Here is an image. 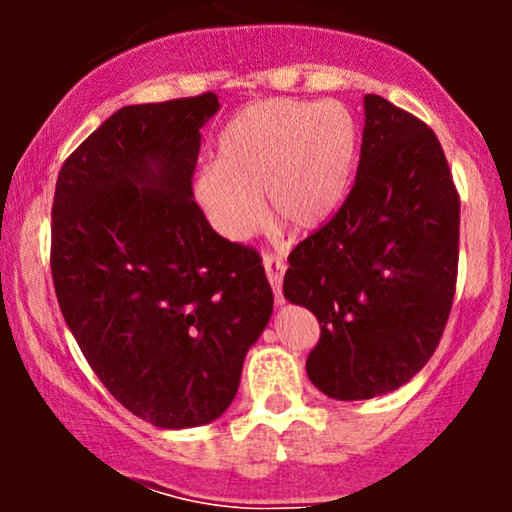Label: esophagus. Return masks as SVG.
Returning a JSON list of instances; mask_svg holds the SVG:
<instances>
[{
    "mask_svg": "<svg viewBox=\"0 0 512 512\" xmlns=\"http://www.w3.org/2000/svg\"><path fill=\"white\" fill-rule=\"evenodd\" d=\"M262 264H264V272H267L269 284H272V289H274L276 305H284V296H281V279H284V269H286L284 262H281L279 257L267 255L262 260Z\"/></svg>",
    "mask_w": 512,
    "mask_h": 512,
    "instance_id": "esophagus-1",
    "label": "esophagus"
}]
</instances>
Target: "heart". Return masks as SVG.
I'll return each instance as SVG.
<instances>
[{
	"mask_svg": "<svg viewBox=\"0 0 512 512\" xmlns=\"http://www.w3.org/2000/svg\"><path fill=\"white\" fill-rule=\"evenodd\" d=\"M358 125L337 101H264L223 127L216 163L195 175V197L216 231L245 240L264 202L274 216L315 228L342 207L354 178Z\"/></svg>",
	"mask_w": 512,
	"mask_h": 512,
	"instance_id": "heart-1",
	"label": "heart"
}]
</instances>
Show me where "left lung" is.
Listing matches in <instances>:
<instances>
[{
    "instance_id": "1",
    "label": "left lung",
    "mask_w": 512,
    "mask_h": 512,
    "mask_svg": "<svg viewBox=\"0 0 512 512\" xmlns=\"http://www.w3.org/2000/svg\"><path fill=\"white\" fill-rule=\"evenodd\" d=\"M356 182L330 223L289 255L286 301L320 322L305 370L327 397L373 399L409 383L440 342L457 279L460 197L436 134L363 98Z\"/></svg>"
}]
</instances>
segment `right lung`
<instances>
[{"label":"right lung","instance_id":"add662e5","mask_svg":"<svg viewBox=\"0 0 512 512\" xmlns=\"http://www.w3.org/2000/svg\"><path fill=\"white\" fill-rule=\"evenodd\" d=\"M216 93L127 105L64 161L52 281L88 366L158 428L211 424L274 310L257 252L221 238L192 195Z\"/></svg>","mask_w":512,"mask_h":512}]
</instances>
